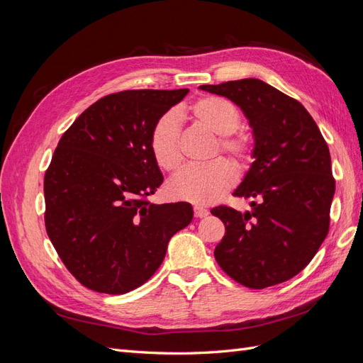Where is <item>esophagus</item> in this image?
Masks as SVG:
<instances>
[{
    "label": "esophagus",
    "instance_id": "esophagus-1",
    "mask_svg": "<svg viewBox=\"0 0 363 363\" xmlns=\"http://www.w3.org/2000/svg\"><path fill=\"white\" fill-rule=\"evenodd\" d=\"M194 213L196 218H206L208 215V211L201 206H194Z\"/></svg>",
    "mask_w": 363,
    "mask_h": 363
}]
</instances>
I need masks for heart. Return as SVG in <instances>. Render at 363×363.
<instances>
[{
  "label": "heart",
  "mask_w": 363,
  "mask_h": 363,
  "mask_svg": "<svg viewBox=\"0 0 363 363\" xmlns=\"http://www.w3.org/2000/svg\"><path fill=\"white\" fill-rule=\"evenodd\" d=\"M196 123L219 136L216 151L221 150L239 164H245L252 155V139L240 131V113L233 103L223 96L208 95L196 100L188 111ZM184 111L162 115L150 133V151L157 167L174 172L182 164L180 152V119ZM238 180L235 164L219 157L206 164L189 167L169 183V192L177 200L194 204H211L232 188Z\"/></svg>",
  "instance_id": "1"
}]
</instances>
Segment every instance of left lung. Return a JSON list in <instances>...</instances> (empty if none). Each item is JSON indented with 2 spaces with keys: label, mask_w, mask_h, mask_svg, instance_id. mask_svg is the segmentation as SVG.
Returning <instances> with one entry per match:
<instances>
[{
  "label": "left lung",
  "mask_w": 363,
  "mask_h": 363,
  "mask_svg": "<svg viewBox=\"0 0 363 363\" xmlns=\"http://www.w3.org/2000/svg\"><path fill=\"white\" fill-rule=\"evenodd\" d=\"M200 89L239 106L255 138V162L233 192L252 199V211H211L225 225L215 248L218 265L251 289L286 281L307 267L328 233L330 151L304 106L265 82L242 79Z\"/></svg>",
  "instance_id": "1"
}]
</instances>
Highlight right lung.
<instances>
[{"mask_svg":"<svg viewBox=\"0 0 363 363\" xmlns=\"http://www.w3.org/2000/svg\"><path fill=\"white\" fill-rule=\"evenodd\" d=\"M188 92L106 95L59 140L43 179L45 227L83 286L112 295L139 288L162 265L169 239L191 224L189 203L147 200L163 182L151 128Z\"/></svg>","mask_w":363,"mask_h":363,"instance_id":"obj_1","label":"right lung"}]
</instances>
